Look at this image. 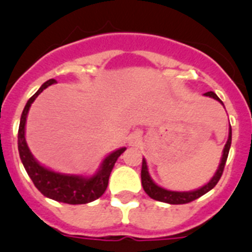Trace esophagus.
<instances>
[{"mask_svg": "<svg viewBox=\"0 0 252 252\" xmlns=\"http://www.w3.org/2000/svg\"><path fill=\"white\" fill-rule=\"evenodd\" d=\"M140 142H141V137H140L139 133H132V135L128 137V145L137 146L140 145Z\"/></svg>", "mask_w": 252, "mask_h": 252, "instance_id": "esophagus-1", "label": "esophagus"}]
</instances>
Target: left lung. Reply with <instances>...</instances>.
Instances as JSON below:
<instances>
[{
  "instance_id": "1",
  "label": "left lung",
  "mask_w": 252,
  "mask_h": 252,
  "mask_svg": "<svg viewBox=\"0 0 252 252\" xmlns=\"http://www.w3.org/2000/svg\"><path fill=\"white\" fill-rule=\"evenodd\" d=\"M204 95L207 97H211V98L216 99L220 103L223 104V102L218 98L217 94L215 92H207L204 93ZM231 141H232V130H231V125H230V130H228V139H227L226 145H224L223 151H222V158L221 161H220V165H218V169L216 170L215 175L211 178L208 183L204 184L201 188L194 189V190H189V192H177V190H169V189L162 188V187L158 186L155 182L153 180V178L150 177V173H149L148 168V162H146L145 158H142V168H141V184L144 190L146 192V194L150 198L155 199V201L164 202V203L169 204H184L189 203V202L194 201L197 198L202 197L203 194H206L207 192H209L211 189H213L216 187V184L218 183V180L221 179V175L223 173L224 164H226L227 157H228V151H230L231 148Z\"/></svg>"
}]
</instances>
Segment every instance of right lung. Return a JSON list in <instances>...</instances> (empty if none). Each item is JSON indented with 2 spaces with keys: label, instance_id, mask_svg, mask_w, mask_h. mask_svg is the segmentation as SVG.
<instances>
[{
  "label": "right lung",
  "instance_id": "add662e5",
  "mask_svg": "<svg viewBox=\"0 0 252 252\" xmlns=\"http://www.w3.org/2000/svg\"><path fill=\"white\" fill-rule=\"evenodd\" d=\"M57 83L55 79H49L43 86L40 87L39 91L28 101L25 108L22 111L21 119H20L19 126V154L24 168L28 171L29 177L31 178L32 183L39 189L41 194L45 197L54 199L57 202L68 204H86L90 202L98 199L108 186V179L112 171L115 162L120 158L126 148H120L112 151L110 155H107L101 162L98 170L91 177L74 174H64L59 171H54L51 169L45 168L31 154L25 139V126L28 113L31 104L35 101L37 95L48 88L51 84Z\"/></svg>",
  "mask_w": 252,
  "mask_h": 252
}]
</instances>
